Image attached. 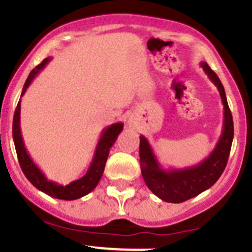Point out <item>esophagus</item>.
<instances>
[{"instance_id":"esophagus-1","label":"esophagus","mask_w":252,"mask_h":252,"mask_svg":"<svg viewBox=\"0 0 252 252\" xmlns=\"http://www.w3.org/2000/svg\"><path fill=\"white\" fill-rule=\"evenodd\" d=\"M128 124H130V126H131V125H132V121L130 120V121H128Z\"/></svg>"}]
</instances>
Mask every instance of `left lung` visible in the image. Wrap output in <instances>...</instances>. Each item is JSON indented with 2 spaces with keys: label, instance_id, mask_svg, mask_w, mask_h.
Returning <instances> with one entry per match:
<instances>
[{
  "label": "left lung",
  "instance_id": "1",
  "mask_svg": "<svg viewBox=\"0 0 252 252\" xmlns=\"http://www.w3.org/2000/svg\"><path fill=\"white\" fill-rule=\"evenodd\" d=\"M201 66L213 84L217 87L223 103V128L216 148L197 165L183 169H162L153 148L145 136H140V165L146 186L154 194L169 203H182L201 194L213 186L221 177L230 157L233 140V120L227 103L226 93L220 78L206 62Z\"/></svg>",
  "mask_w": 252,
  "mask_h": 252
}]
</instances>
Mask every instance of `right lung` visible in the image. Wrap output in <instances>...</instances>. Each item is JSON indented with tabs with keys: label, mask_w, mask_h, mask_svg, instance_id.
<instances>
[{
	"label": "right lung",
	"mask_w": 252,
	"mask_h": 252,
	"mask_svg": "<svg viewBox=\"0 0 252 252\" xmlns=\"http://www.w3.org/2000/svg\"><path fill=\"white\" fill-rule=\"evenodd\" d=\"M49 62H50V58H45L36 68L31 70L25 84H24L21 95L25 94L26 90H28V87L31 84V82L34 81V78L39 74L40 70L44 69V66ZM20 112H21V102L19 101L16 111H15V115H13L12 136L20 166H21L22 171H24L25 177L29 179V182L35 188L44 192L45 194L50 195L53 198H58V199H64V201L78 199V198L84 197V195L92 192L93 189L97 187L99 180H101L107 158H108V154H110V149L112 148V145L115 144L116 140H117V136L120 135V132L124 130V124L122 122H117V124H112L110 126H107L102 131V135L98 140L97 148H95L94 155H93V159L91 161L90 168L86 171V174L82 178H79V179L73 180L72 183L66 184V186H60V184L55 183L53 180H49L43 174V171L40 170L39 166L32 161L30 155H29L28 150L25 148V144H24V140H22L21 128H20Z\"/></svg>",
	"instance_id": "obj_1"
}]
</instances>
